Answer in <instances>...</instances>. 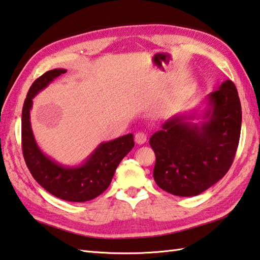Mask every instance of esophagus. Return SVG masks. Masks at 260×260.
I'll return each mask as SVG.
<instances>
[{
    "label": "esophagus",
    "instance_id": "esophagus-1",
    "mask_svg": "<svg viewBox=\"0 0 260 260\" xmlns=\"http://www.w3.org/2000/svg\"><path fill=\"white\" fill-rule=\"evenodd\" d=\"M147 140V135L144 132H139L135 134V142L137 144H144Z\"/></svg>",
    "mask_w": 260,
    "mask_h": 260
}]
</instances>
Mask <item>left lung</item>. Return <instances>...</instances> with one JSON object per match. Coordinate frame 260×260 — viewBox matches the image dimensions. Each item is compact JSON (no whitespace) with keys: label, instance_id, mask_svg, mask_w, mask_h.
<instances>
[{"label":"left lung","instance_id":"obj_1","mask_svg":"<svg viewBox=\"0 0 260 260\" xmlns=\"http://www.w3.org/2000/svg\"><path fill=\"white\" fill-rule=\"evenodd\" d=\"M207 103L201 125L186 121L194 115L174 116L150 139L154 180L172 195H200L224 177L235 159L242 118L235 83L226 80Z\"/></svg>","mask_w":260,"mask_h":260}]
</instances>
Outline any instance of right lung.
Listing matches in <instances>:
<instances>
[{
  "mask_svg": "<svg viewBox=\"0 0 260 260\" xmlns=\"http://www.w3.org/2000/svg\"><path fill=\"white\" fill-rule=\"evenodd\" d=\"M64 73V69L50 70L30 86L22 108V152L30 174L44 189L60 200L81 203L93 200L109 187L116 168L134 147V137L133 134H127L101 143L84 164L78 167H64L45 155L36 143L30 125L32 98Z\"/></svg>",
  "mask_w": 260,
  "mask_h": 260,
  "instance_id": "right-lung-1",
  "label": "right lung"
}]
</instances>
